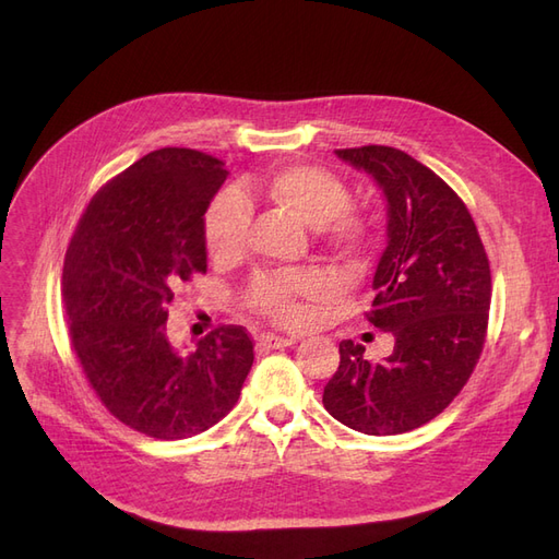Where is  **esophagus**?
Here are the masks:
<instances>
[{"label":"esophagus","mask_w":559,"mask_h":559,"mask_svg":"<svg viewBox=\"0 0 559 559\" xmlns=\"http://www.w3.org/2000/svg\"><path fill=\"white\" fill-rule=\"evenodd\" d=\"M296 343V337L292 335H275V333H263L259 335V345L267 347V349H284V347H292Z\"/></svg>","instance_id":"esophagus-1"}]
</instances>
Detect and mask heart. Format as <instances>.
<instances>
[{"label": "heart", "instance_id": "heart-1", "mask_svg": "<svg viewBox=\"0 0 559 559\" xmlns=\"http://www.w3.org/2000/svg\"><path fill=\"white\" fill-rule=\"evenodd\" d=\"M245 195H259L270 205L294 214L302 224L319 228L324 240L347 261L364 257L370 245V224L352 210V189L326 167L296 163L270 170ZM249 214L235 195L212 202L205 216V242L216 261L238 259L247 247ZM324 277L314 270H273L253 275L245 306L277 324H296L302 300L324 292Z\"/></svg>", "mask_w": 559, "mask_h": 559}]
</instances>
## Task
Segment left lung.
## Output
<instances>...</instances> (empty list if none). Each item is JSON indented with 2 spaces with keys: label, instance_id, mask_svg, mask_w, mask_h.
Segmentation results:
<instances>
[{
  "label": "left lung",
  "instance_id": "8db88e82",
  "mask_svg": "<svg viewBox=\"0 0 559 559\" xmlns=\"http://www.w3.org/2000/svg\"><path fill=\"white\" fill-rule=\"evenodd\" d=\"M366 170L389 205L386 249L373 277V326L394 335L382 361L341 343L324 408L368 436L413 431L441 415L476 368L492 300V275L464 200L427 165L394 146L337 148Z\"/></svg>",
  "mask_w": 559,
  "mask_h": 559
}]
</instances>
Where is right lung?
Returning <instances> with one entry per match:
<instances>
[{"label":"right lung","mask_w":559,"mask_h":559,"mask_svg":"<svg viewBox=\"0 0 559 559\" xmlns=\"http://www.w3.org/2000/svg\"><path fill=\"white\" fill-rule=\"evenodd\" d=\"M224 165L195 148L151 151L91 198L64 253L62 302L83 376L118 421L160 441L224 419L253 364L245 326H216L189 354L165 331L179 284L207 273L202 216Z\"/></svg>","instance_id":"1"}]
</instances>
